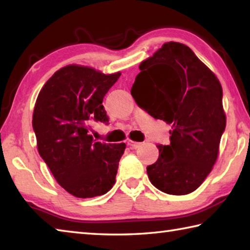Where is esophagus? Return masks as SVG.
<instances>
[{"label": "esophagus", "mask_w": 250, "mask_h": 250, "mask_svg": "<svg viewBox=\"0 0 250 250\" xmlns=\"http://www.w3.org/2000/svg\"><path fill=\"white\" fill-rule=\"evenodd\" d=\"M128 146L130 147H132V149H137V147L141 146V143L140 142H135V141H132V140H128Z\"/></svg>", "instance_id": "obj_1"}]
</instances>
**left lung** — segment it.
<instances>
[{"label": "left lung", "instance_id": "left-lung-1", "mask_svg": "<svg viewBox=\"0 0 250 250\" xmlns=\"http://www.w3.org/2000/svg\"><path fill=\"white\" fill-rule=\"evenodd\" d=\"M139 68L131 88L135 103L173 128L171 143L158 146L159 159L146 167L147 175L164 193H192L216 162L225 131L221 83L191 48L176 42L164 44Z\"/></svg>", "mask_w": 250, "mask_h": 250}]
</instances>
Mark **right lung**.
<instances>
[{
    "label": "right lung",
    "instance_id": "obj_1",
    "mask_svg": "<svg viewBox=\"0 0 250 250\" xmlns=\"http://www.w3.org/2000/svg\"><path fill=\"white\" fill-rule=\"evenodd\" d=\"M120 73L104 75L69 65L57 70L42 88L33 113L41 158L58 184L71 195H104L116 183L125 145L92 138V124H109L103 100Z\"/></svg>",
    "mask_w": 250,
    "mask_h": 250
}]
</instances>
